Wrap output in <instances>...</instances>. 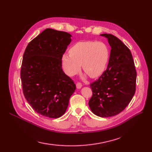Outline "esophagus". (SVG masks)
<instances>
[{"label":"esophagus","mask_w":152,"mask_h":152,"mask_svg":"<svg viewBox=\"0 0 152 152\" xmlns=\"http://www.w3.org/2000/svg\"><path fill=\"white\" fill-rule=\"evenodd\" d=\"M76 86H77V88L80 89L81 87L83 86V85H82V84H81L80 83H77L76 84Z\"/></svg>","instance_id":"esophagus-1"}]
</instances>
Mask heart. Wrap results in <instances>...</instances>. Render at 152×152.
I'll list each match as a JSON object with an SVG mask.
<instances>
[{"label": "heart", "mask_w": 152, "mask_h": 152, "mask_svg": "<svg viewBox=\"0 0 152 152\" xmlns=\"http://www.w3.org/2000/svg\"><path fill=\"white\" fill-rule=\"evenodd\" d=\"M69 55L62 57V64L65 73L69 76L79 71L80 65L91 78H96L104 72L110 53L104 43L96 41L78 42L70 48Z\"/></svg>", "instance_id": "1"}]
</instances>
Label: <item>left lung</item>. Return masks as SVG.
I'll list each match as a JSON object with an SVG mask.
<instances>
[{"label": "left lung", "mask_w": 152, "mask_h": 152, "mask_svg": "<svg viewBox=\"0 0 152 152\" xmlns=\"http://www.w3.org/2000/svg\"><path fill=\"white\" fill-rule=\"evenodd\" d=\"M111 46L108 67L90 84L92 97L89 106L96 115L113 117L126 108L135 92L137 72L130 50L112 34H101Z\"/></svg>", "instance_id": "left-lung-1"}]
</instances>
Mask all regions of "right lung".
Segmentation results:
<instances>
[{
	"instance_id": "1",
	"label": "right lung",
	"mask_w": 152,
	"mask_h": 152,
	"mask_svg": "<svg viewBox=\"0 0 152 152\" xmlns=\"http://www.w3.org/2000/svg\"><path fill=\"white\" fill-rule=\"evenodd\" d=\"M72 35L48 28L29 42L23 55L20 79L23 94L37 113L61 117L68 108L75 84L62 69V57Z\"/></svg>"
}]
</instances>
